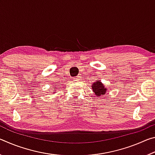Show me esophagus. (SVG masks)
Here are the masks:
<instances>
[{
  "label": "esophagus",
  "mask_w": 155,
  "mask_h": 155,
  "mask_svg": "<svg viewBox=\"0 0 155 155\" xmlns=\"http://www.w3.org/2000/svg\"><path fill=\"white\" fill-rule=\"evenodd\" d=\"M80 78H81V77H74V78H73V81H78V80H80Z\"/></svg>",
  "instance_id": "34e87169"
}]
</instances>
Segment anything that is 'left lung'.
Returning <instances> with one entry per match:
<instances>
[{
    "label": "left lung",
    "mask_w": 155,
    "mask_h": 155,
    "mask_svg": "<svg viewBox=\"0 0 155 155\" xmlns=\"http://www.w3.org/2000/svg\"><path fill=\"white\" fill-rule=\"evenodd\" d=\"M91 89L94 92V95L97 97L103 96L107 93V88L104 86V84L101 82V81L96 80L95 82L92 83Z\"/></svg>",
    "instance_id": "1"
}]
</instances>
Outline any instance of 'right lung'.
<instances>
[{
	"label": "right lung",
	"mask_w": 155,
	"mask_h": 155,
	"mask_svg": "<svg viewBox=\"0 0 155 155\" xmlns=\"http://www.w3.org/2000/svg\"><path fill=\"white\" fill-rule=\"evenodd\" d=\"M53 90V93L56 92V89H54V90Z\"/></svg>",
	"instance_id": "1"
}]
</instances>
